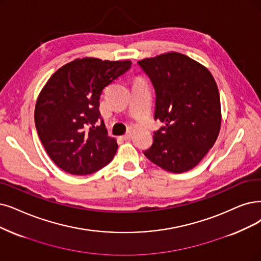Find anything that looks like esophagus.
I'll return each instance as SVG.
<instances>
[{"mask_svg": "<svg viewBox=\"0 0 261 261\" xmlns=\"http://www.w3.org/2000/svg\"><path fill=\"white\" fill-rule=\"evenodd\" d=\"M122 138H123V140H129L132 138V134L130 133L125 134L124 136H122Z\"/></svg>", "mask_w": 261, "mask_h": 261, "instance_id": "esophagus-1", "label": "esophagus"}]
</instances>
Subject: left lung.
Listing matches in <instances>:
<instances>
[{
    "instance_id": "8db88e82",
    "label": "left lung",
    "mask_w": 261,
    "mask_h": 261,
    "mask_svg": "<svg viewBox=\"0 0 261 261\" xmlns=\"http://www.w3.org/2000/svg\"><path fill=\"white\" fill-rule=\"evenodd\" d=\"M155 89L154 119L165 126L154 133L144 155L164 170L189 171L213 147L222 124L217 85L205 66L180 52L138 61Z\"/></svg>"
}]
</instances>
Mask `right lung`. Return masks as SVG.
<instances>
[{"label":"right lung","instance_id":"right-lung-1","mask_svg":"<svg viewBox=\"0 0 261 261\" xmlns=\"http://www.w3.org/2000/svg\"><path fill=\"white\" fill-rule=\"evenodd\" d=\"M130 64L129 60L76 59L48 79L37 97L34 119L39 139L59 168L83 175L112 161L118 143L100 118L99 98Z\"/></svg>","mask_w":261,"mask_h":261}]
</instances>
